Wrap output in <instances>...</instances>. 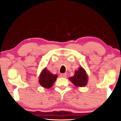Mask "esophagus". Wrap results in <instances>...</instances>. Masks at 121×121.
<instances>
[{"label": "esophagus", "instance_id": "obj_1", "mask_svg": "<svg viewBox=\"0 0 121 121\" xmlns=\"http://www.w3.org/2000/svg\"><path fill=\"white\" fill-rule=\"evenodd\" d=\"M60 77L62 78H67V74L65 73H63L60 74Z\"/></svg>", "mask_w": 121, "mask_h": 121}]
</instances>
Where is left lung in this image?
<instances>
[{
	"label": "left lung",
	"mask_w": 121,
	"mask_h": 121,
	"mask_svg": "<svg viewBox=\"0 0 121 121\" xmlns=\"http://www.w3.org/2000/svg\"><path fill=\"white\" fill-rule=\"evenodd\" d=\"M70 80L77 86L84 87L87 82V74L84 69L80 67L79 70L75 71L73 77L70 78Z\"/></svg>",
	"instance_id": "8db88e82"
}]
</instances>
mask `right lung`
Here are the masks:
<instances>
[{
  "label": "right lung",
  "mask_w": 121,
  "mask_h": 121,
  "mask_svg": "<svg viewBox=\"0 0 121 121\" xmlns=\"http://www.w3.org/2000/svg\"><path fill=\"white\" fill-rule=\"evenodd\" d=\"M57 77V75L51 74L50 72L45 68L41 73L39 78V82L42 86L49 89L52 86Z\"/></svg>",
  "instance_id": "add662e5"
}]
</instances>
